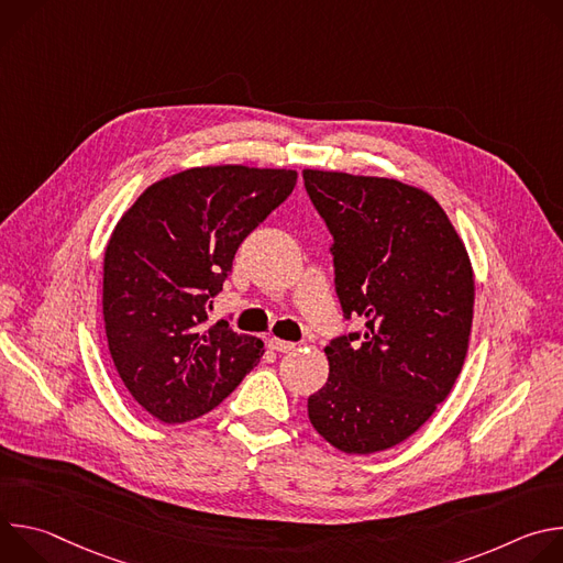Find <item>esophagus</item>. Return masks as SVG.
Listing matches in <instances>:
<instances>
[{
  "mask_svg": "<svg viewBox=\"0 0 563 563\" xmlns=\"http://www.w3.org/2000/svg\"><path fill=\"white\" fill-rule=\"evenodd\" d=\"M269 350H274V352H291L296 345L294 343H289V341H280V339H269Z\"/></svg>",
  "mask_w": 563,
  "mask_h": 563,
  "instance_id": "34e87169",
  "label": "esophagus"
}]
</instances>
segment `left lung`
<instances>
[{"instance_id": "obj_1", "label": "left lung", "mask_w": 563, "mask_h": 563, "mask_svg": "<svg viewBox=\"0 0 563 563\" xmlns=\"http://www.w3.org/2000/svg\"><path fill=\"white\" fill-rule=\"evenodd\" d=\"M334 235L336 294L363 332L325 347L328 383L307 398L316 432L345 454L410 439L452 391L470 343L474 272L423 189L391 178L302 172Z\"/></svg>"}]
</instances>
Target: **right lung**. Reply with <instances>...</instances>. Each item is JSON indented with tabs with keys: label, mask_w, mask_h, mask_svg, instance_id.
I'll return each instance as SVG.
<instances>
[{
	"label": "right lung",
	"mask_w": 563,
	"mask_h": 563,
	"mask_svg": "<svg viewBox=\"0 0 563 563\" xmlns=\"http://www.w3.org/2000/svg\"><path fill=\"white\" fill-rule=\"evenodd\" d=\"M291 169L194 167L153 183L104 252L102 311L113 365L157 421L213 410L265 354L263 341L207 325L240 243L294 191Z\"/></svg>",
	"instance_id": "right-lung-1"
}]
</instances>
